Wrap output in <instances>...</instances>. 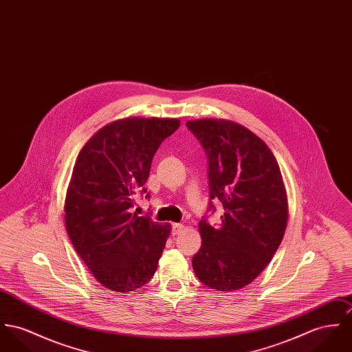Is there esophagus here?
<instances>
[{
    "mask_svg": "<svg viewBox=\"0 0 352 352\" xmlns=\"http://www.w3.org/2000/svg\"><path fill=\"white\" fill-rule=\"evenodd\" d=\"M184 229H185V226H184L182 223H173V234H174V236L182 233Z\"/></svg>",
    "mask_w": 352,
    "mask_h": 352,
    "instance_id": "1",
    "label": "esophagus"
}]
</instances>
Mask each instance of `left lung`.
I'll return each instance as SVG.
<instances>
[{"mask_svg":"<svg viewBox=\"0 0 352 352\" xmlns=\"http://www.w3.org/2000/svg\"><path fill=\"white\" fill-rule=\"evenodd\" d=\"M186 126L208 154L210 199L223 206L218 228L206 219L198 225L202 245L192 270L212 289L239 291L265 270L284 237L288 197L283 175L267 143L241 124L197 119Z\"/></svg>","mask_w":352,"mask_h":352,"instance_id":"8db88e82","label":"left lung"}]
</instances>
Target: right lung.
<instances>
[{
  "instance_id": "right-lung-1",
  "label": "right lung",
  "mask_w": 352,
  "mask_h": 352,
  "mask_svg": "<svg viewBox=\"0 0 352 352\" xmlns=\"http://www.w3.org/2000/svg\"><path fill=\"white\" fill-rule=\"evenodd\" d=\"M179 124L119 119L91 136L76 158L64 201L65 229L82 263L113 292L135 291L158 268L171 225L133 214L131 208L136 192L147 191L154 154Z\"/></svg>"
}]
</instances>
